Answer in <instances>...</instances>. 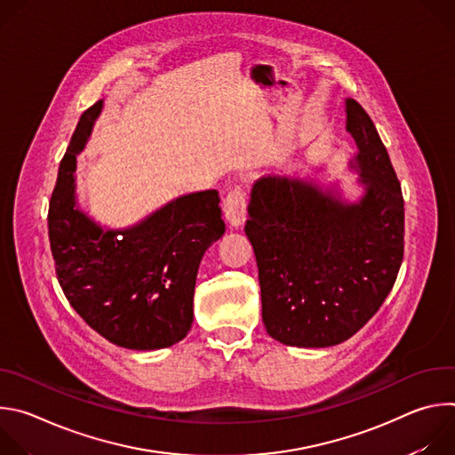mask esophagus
Returning a JSON list of instances; mask_svg holds the SVG:
<instances>
[{"instance_id":"obj_1","label":"esophagus","mask_w":455,"mask_h":455,"mask_svg":"<svg viewBox=\"0 0 455 455\" xmlns=\"http://www.w3.org/2000/svg\"><path fill=\"white\" fill-rule=\"evenodd\" d=\"M223 214L232 228H239L246 221V200L243 188H232L223 200Z\"/></svg>"}]
</instances>
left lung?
<instances>
[{"label":"left lung","mask_w":455,"mask_h":455,"mask_svg":"<svg viewBox=\"0 0 455 455\" xmlns=\"http://www.w3.org/2000/svg\"><path fill=\"white\" fill-rule=\"evenodd\" d=\"M346 129L363 194L267 174L251 185L244 225L268 335L297 347L337 346L379 309L403 261L405 211L391 158L365 109L346 99Z\"/></svg>","instance_id":"left-lung-1"}]
</instances>
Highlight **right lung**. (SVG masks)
I'll use <instances>...</instances> for the list:
<instances>
[{"label": "right lung", "instance_id": "1", "mask_svg": "<svg viewBox=\"0 0 455 455\" xmlns=\"http://www.w3.org/2000/svg\"><path fill=\"white\" fill-rule=\"evenodd\" d=\"M102 100L86 109L60 160L48 209L59 284L84 322L115 346L155 351L187 337L202 257L225 234L218 190L190 192L127 228H104L77 205V155Z\"/></svg>", "mask_w": 455, "mask_h": 455}]
</instances>
